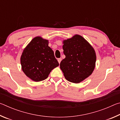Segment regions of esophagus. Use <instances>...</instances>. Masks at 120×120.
I'll list each match as a JSON object with an SVG mask.
<instances>
[{
    "instance_id": "obj_1",
    "label": "esophagus",
    "mask_w": 120,
    "mask_h": 120,
    "mask_svg": "<svg viewBox=\"0 0 120 120\" xmlns=\"http://www.w3.org/2000/svg\"><path fill=\"white\" fill-rule=\"evenodd\" d=\"M61 60H62L61 58H58V61L59 63V64L61 62Z\"/></svg>"
}]
</instances>
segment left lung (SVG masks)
<instances>
[{
    "label": "left lung",
    "instance_id": "obj_1",
    "mask_svg": "<svg viewBox=\"0 0 120 120\" xmlns=\"http://www.w3.org/2000/svg\"><path fill=\"white\" fill-rule=\"evenodd\" d=\"M66 58L60 62L61 69L69 82L79 83L92 74L96 56L94 49L82 36L75 35L64 41Z\"/></svg>",
    "mask_w": 120,
    "mask_h": 120
}]
</instances>
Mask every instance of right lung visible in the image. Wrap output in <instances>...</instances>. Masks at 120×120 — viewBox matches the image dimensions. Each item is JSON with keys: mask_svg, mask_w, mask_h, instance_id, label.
<instances>
[{"mask_svg": "<svg viewBox=\"0 0 120 120\" xmlns=\"http://www.w3.org/2000/svg\"><path fill=\"white\" fill-rule=\"evenodd\" d=\"M21 63L23 72L35 82L45 79L59 64L48 46V41L41 37L34 38L24 50Z\"/></svg>", "mask_w": 120, "mask_h": 120, "instance_id": "right-lung-1", "label": "right lung"}]
</instances>
